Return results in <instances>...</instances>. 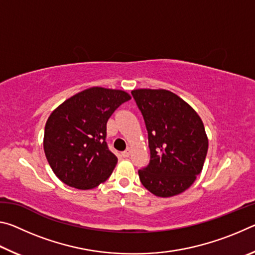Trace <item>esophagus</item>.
<instances>
[{"mask_svg":"<svg viewBox=\"0 0 255 255\" xmlns=\"http://www.w3.org/2000/svg\"><path fill=\"white\" fill-rule=\"evenodd\" d=\"M129 155H130V148H127L125 152H123V156L124 157H129Z\"/></svg>","mask_w":255,"mask_h":255,"instance_id":"obj_1","label":"esophagus"}]
</instances>
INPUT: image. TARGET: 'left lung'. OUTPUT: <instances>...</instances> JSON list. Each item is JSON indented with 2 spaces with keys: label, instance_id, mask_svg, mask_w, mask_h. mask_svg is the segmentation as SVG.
Returning a JSON list of instances; mask_svg holds the SVG:
<instances>
[{
  "label": "left lung",
  "instance_id": "left-lung-1",
  "mask_svg": "<svg viewBox=\"0 0 255 255\" xmlns=\"http://www.w3.org/2000/svg\"><path fill=\"white\" fill-rule=\"evenodd\" d=\"M131 94L148 132L150 161L138 170L153 195L173 197L190 188L204 167L208 137L199 115L167 90L138 89Z\"/></svg>",
  "mask_w": 255,
  "mask_h": 255
}]
</instances>
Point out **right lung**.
<instances>
[{
	"instance_id": "add662e5",
	"label": "right lung",
	"mask_w": 255,
	"mask_h": 255,
	"mask_svg": "<svg viewBox=\"0 0 255 255\" xmlns=\"http://www.w3.org/2000/svg\"><path fill=\"white\" fill-rule=\"evenodd\" d=\"M131 97L122 90L86 89L51 112L44 150L56 176L70 187L89 190L109 178L118 158L108 148L107 123Z\"/></svg>"
}]
</instances>
